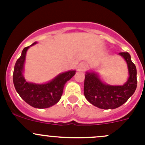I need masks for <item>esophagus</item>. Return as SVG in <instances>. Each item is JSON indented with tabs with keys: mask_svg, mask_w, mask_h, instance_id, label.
I'll use <instances>...</instances> for the list:
<instances>
[{
	"mask_svg": "<svg viewBox=\"0 0 145 145\" xmlns=\"http://www.w3.org/2000/svg\"><path fill=\"white\" fill-rule=\"evenodd\" d=\"M86 68H87V64H86V63H83V62H82V63H81L79 65H78V71L83 72V71H86Z\"/></svg>",
	"mask_w": 145,
	"mask_h": 145,
	"instance_id": "34e87169",
	"label": "esophagus"
}]
</instances>
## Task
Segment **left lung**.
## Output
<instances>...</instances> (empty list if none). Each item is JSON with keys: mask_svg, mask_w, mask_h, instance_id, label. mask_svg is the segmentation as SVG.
Masks as SVG:
<instances>
[{"mask_svg": "<svg viewBox=\"0 0 145 145\" xmlns=\"http://www.w3.org/2000/svg\"><path fill=\"white\" fill-rule=\"evenodd\" d=\"M125 59L128 78L121 86H112L104 82L98 73L86 71L84 81V95L90 103L100 109H114L123 105L135 93L137 88V69L128 52H120Z\"/></svg>", "mask_w": 145, "mask_h": 145, "instance_id": "left-lung-1", "label": "left lung"}]
</instances>
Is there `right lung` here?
Segmentation results:
<instances>
[{
    "label": "right lung",
    "instance_id": "1",
    "mask_svg": "<svg viewBox=\"0 0 145 145\" xmlns=\"http://www.w3.org/2000/svg\"><path fill=\"white\" fill-rule=\"evenodd\" d=\"M36 43L37 42H34L23 49L21 56L14 65L13 83L16 91L27 104L34 108L45 109L59 102L62 95L64 85L75 75L76 70L61 73L51 81L42 84L26 81L23 75L26 54L28 49Z\"/></svg>",
    "mask_w": 145,
    "mask_h": 145
}]
</instances>
